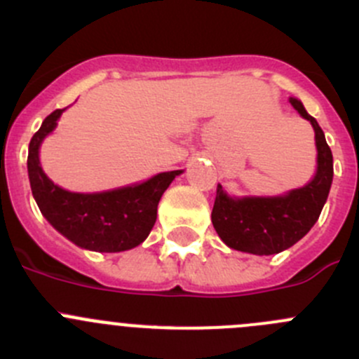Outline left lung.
I'll list each match as a JSON object with an SVG mask.
<instances>
[{
	"instance_id": "1",
	"label": "left lung",
	"mask_w": 359,
	"mask_h": 359,
	"mask_svg": "<svg viewBox=\"0 0 359 359\" xmlns=\"http://www.w3.org/2000/svg\"><path fill=\"white\" fill-rule=\"evenodd\" d=\"M316 133L318 170L314 179L300 189L274 198H231L217 186L212 222L227 247L255 255H273L290 248L316 224L334 179V158L316 119L302 102L290 99Z\"/></svg>"
}]
</instances>
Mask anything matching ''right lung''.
I'll list each match as a JSON object with an SVG mask.
<instances>
[{
  "label": "right lung",
  "mask_w": 359,
  "mask_h": 359,
  "mask_svg": "<svg viewBox=\"0 0 359 359\" xmlns=\"http://www.w3.org/2000/svg\"><path fill=\"white\" fill-rule=\"evenodd\" d=\"M64 109H55L29 142L27 172L32 196L45 219L81 248L93 252H125L149 236L158 203L182 170L163 172L142 184L106 193H69L55 186L39 165V144L55 128Z\"/></svg>",
  "instance_id": "add662e5"
}]
</instances>
